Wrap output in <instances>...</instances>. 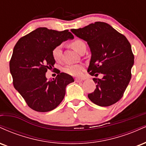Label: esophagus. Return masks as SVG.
<instances>
[{
  "label": "esophagus",
  "mask_w": 146,
  "mask_h": 146,
  "mask_svg": "<svg viewBox=\"0 0 146 146\" xmlns=\"http://www.w3.org/2000/svg\"><path fill=\"white\" fill-rule=\"evenodd\" d=\"M75 81L76 82H81L83 81V80L82 79H80V78H75Z\"/></svg>",
  "instance_id": "1"
}]
</instances>
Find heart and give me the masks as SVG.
Returning <instances> with one entry per match:
<instances>
[{
  "label": "heart",
  "instance_id": "1",
  "mask_svg": "<svg viewBox=\"0 0 146 146\" xmlns=\"http://www.w3.org/2000/svg\"><path fill=\"white\" fill-rule=\"evenodd\" d=\"M70 45L73 49L78 53L82 50L84 47H86V44L83 40L80 39H75L70 43ZM52 56L56 62H60L62 59V45H58L55 46L52 50ZM84 70V65L82 64H71L67 65L64 68V72L67 73L68 75L72 76L79 77L82 75V73Z\"/></svg>",
  "mask_w": 146,
  "mask_h": 146
}]
</instances>
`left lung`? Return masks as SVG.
Segmentation results:
<instances>
[{"label": "left lung", "instance_id": "8db88e82", "mask_svg": "<svg viewBox=\"0 0 146 146\" xmlns=\"http://www.w3.org/2000/svg\"><path fill=\"white\" fill-rule=\"evenodd\" d=\"M71 31L86 41L90 48L89 74L104 75L102 80L93 79L96 88L88 95V98L100 106L114 104L123 97L132 77L134 55L128 39L103 22Z\"/></svg>", "mask_w": 146, "mask_h": 146}]
</instances>
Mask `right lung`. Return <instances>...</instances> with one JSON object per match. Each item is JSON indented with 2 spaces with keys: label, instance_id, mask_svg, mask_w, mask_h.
<instances>
[{
  "label": "right lung",
  "instance_id": "obj_1",
  "mask_svg": "<svg viewBox=\"0 0 146 146\" xmlns=\"http://www.w3.org/2000/svg\"><path fill=\"white\" fill-rule=\"evenodd\" d=\"M73 38L68 30L40 27L22 37L15 45L9 61L13 84L31 109L44 113L56 108L64 98L66 86L74 82L64 73H59L53 80L45 76L56 62L53 48Z\"/></svg>",
  "mask_w": 146,
  "mask_h": 146
}]
</instances>
